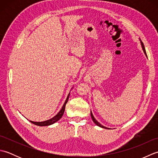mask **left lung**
<instances>
[{
  "instance_id": "1",
  "label": "left lung",
  "mask_w": 158,
  "mask_h": 158,
  "mask_svg": "<svg viewBox=\"0 0 158 158\" xmlns=\"http://www.w3.org/2000/svg\"><path fill=\"white\" fill-rule=\"evenodd\" d=\"M140 43H141V45H142V48H143V52H144V53H145V54L146 55V56H147V53H146V52H145V46H144V45H143V43H142V41H140ZM91 117H92V120H93V122H94L97 126H99V127H102V128H105V129H109V128H108V127H105V126H102L101 124H100L98 122H97V120L94 118V117L93 116V115H92V111H91Z\"/></svg>"
}]
</instances>
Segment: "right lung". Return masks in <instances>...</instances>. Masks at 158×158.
<instances>
[{"mask_svg": "<svg viewBox=\"0 0 158 158\" xmlns=\"http://www.w3.org/2000/svg\"><path fill=\"white\" fill-rule=\"evenodd\" d=\"M69 95H70V93L68 95V96H67V98L66 100V101L64 102V105L62 106L61 110H60V112L57 114L56 115H55L53 117H52V119H50L49 120H47V121H45V122H32V121H30L32 123L35 124V125H36V126H49V125H52V124L56 123V122H58V121L61 119V117H62L63 114H64V110H65V106H66V104L67 103V102H68V100H69Z\"/></svg>", "mask_w": 158, "mask_h": 158, "instance_id": "add662e5", "label": "right lung"}]
</instances>
